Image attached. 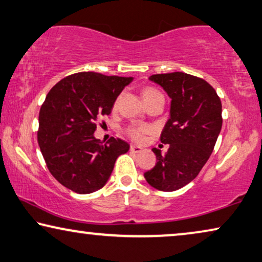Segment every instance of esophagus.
Returning a JSON list of instances; mask_svg holds the SVG:
<instances>
[{
  "label": "esophagus",
  "instance_id": "obj_1",
  "mask_svg": "<svg viewBox=\"0 0 262 262\" xmlns=\"http://www.w3.org/2000/svg\"><path fill=\"white\" fill-rule=\"evenodd\" d=\"M130 150H131V152H134V154H139V152H142L143 149L138 145H131Z\"/></svg>",
  "mask_w": 262,
  "mask_h": 262
}]
</instances>
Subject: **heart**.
<instances>
[{
    "label": "heart",
    "mask_w": 262,
    "mask_h": 262,
    "mask_svg": "<svg viewBox=\"0 0 262 262\" xmlns=\"http://www.w3.org/2000/svg\"><path fill=\"white\" fill-rule=\"evenodd\" d=\"M157 91L154 89H145L143 91V99L147 96H151V94L156 93ZM151 131V127L147 126V125H140V126H132L127 128V134L132 139L135 140H142L144 135L147 134V132Z\"/></svg>",
    "instance_id": "obj_1"
}]
</instances>
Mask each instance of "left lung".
<instances>
[{"instance_id": "left-lung-1", "label": "left lung", "mask_w": 262, "mask_h": 262, "mask_svg": "<svg viewBox=\"0 0 262 262\" xmlns=\"http://www.w3.org/2000/svg\"><path fill=\"white\" fill-rule=\"evenodd\" d=\"M171 99L170 116L161 134L169 144L164 155L155 147L157 163L144 173L161 191H175L190 183L213 152L222 127V105L216 91L203 79L173 72L149 78Z\"/></svg>"}]
</instances>
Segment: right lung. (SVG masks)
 Returning a JSON list of instances; mask_svg holds the SVG:
<instances>
[{"instance_id":"1","label":"right lung","mask_w":262,"mask_h":262,"mask_svg":"<svg viewBox=\"0 0 262 262\" xmlns=\"http://www.w3.org/2000/svg\"><path fill=\"white\" fill-rule=\"evenodd\" d=\"M134 78L81 72L63 78L49 91L39 113L37 142L49 172L63 187L90 194L104 187L116 159L130 145L94 137L96 122L108 116L120 92Z\"/></svg>"}]
</instances>
